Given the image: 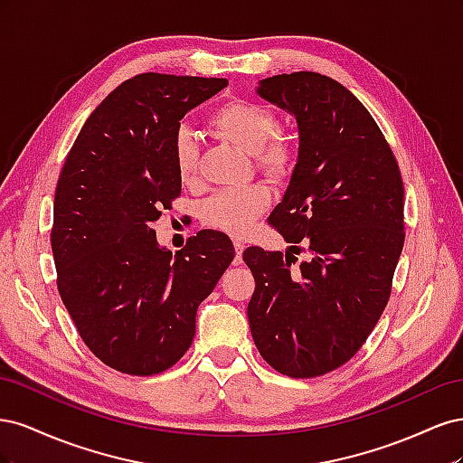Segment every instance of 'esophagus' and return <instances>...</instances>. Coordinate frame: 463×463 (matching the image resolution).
Segmentation results:
<instances>
[{
	"label": "esophagus",
	"instance_id": "esophagus-1",
	"mask_svg": "<svg viewBox=\"0 0 463 463\" xmlns=\"http://www.w3.org/2000/svg\"><path fill=\"white\" fill-rule=\"evenodd\" d=\"M233 247H235V259H233V264H241V257H243V249H245V245H243L240 240H235V241H233Z\"/></svg>",
	"mask_w": 463,
	"mask_h": 463
}]
</instances>
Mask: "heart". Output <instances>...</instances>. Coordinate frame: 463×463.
<instances>
[{
  "instance_id": "1",
  "label": "heart",
  "mask_w": 463,
  "mask_h": 463,
  "mask_svg": "<svg viewBox=\"0 0 463 463\" xmlns=\"http://www.w3.org/2000/svg\"><path fill=\"white\" fill-rule=\"evenodd\" d=\"M208 129L250 154L257 170L272 181H286L293 174L298 148L288 137L276 133L278 118L269 108L235 98L208 116ZM174 165L184 185L194 187L201 181L199 148L187 133L175 137ZM270 203V189L262 184L223 189L203 206V222L230 235H243L269 210Z\"/></svg>"
}]
</instances>
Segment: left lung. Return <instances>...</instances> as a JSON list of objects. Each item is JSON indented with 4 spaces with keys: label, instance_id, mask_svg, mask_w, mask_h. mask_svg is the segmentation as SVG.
Segmentation results:
<instances>
[{
    "label": "left lung",
    "instance_id": "1",
    "mask_svg": "<svg viewBox=\"0 0 463 463\" xmlns=\"http://www.w3.org/2000/svg\"><path fill=\"white\" fill-rule=\"evenodd\" d=\"M259 94L299 123V160L270 226L311 259L249 247L247 317L262 359L291 378L342 367L376 326L402 253L403 181L369 109L315 71L260 80Z\"/></svg>",
    "mask_w": 463,
    "mask_h": 463
}]
</instances>
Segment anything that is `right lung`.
Segmentation results:
<instances>
[{"label":"right lung","mask_w":463,"mask_h":463,"mask_svg":"<svg viewBox=\"0 0 463 463\" xmlns=\"http://www.w3.org/2000/svg\"><path fill=\"white\" fill-rule=\"evenodd\" d=\"M226 79L141 73L82 125L55 185L52 253L80 340L104 365L150 376L191 347L197 307L233 260L228 235L203 230L160 249L152 222L181 194L179 119Z\"/></svg>","instance_id":"1"}]
</instances>
